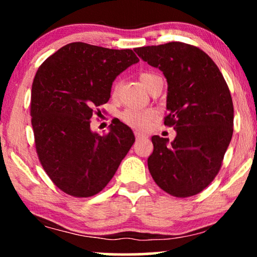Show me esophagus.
Segmentation results:
<instances>
[{"instance_id": "1", "label": "esophagus", "mask_w": 257, "mask_h": 257, "mask_svg": "<svg viewBox=\"0 0 257 257\" xmlns=\"http://www.w3.org/2000/svg\"><path fill=\"white\" fill-rule=\"evenodd\" d=\"M135 136H136V139L137 140H143V139H147V136L144 135L142 132H135Z\"/></svg>"}]
</instances>
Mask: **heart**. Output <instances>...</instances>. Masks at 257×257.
Listing matches in <instances>:
<instances>
[{
  "mask_svg": "<svg viewBox=\"0 0 257 257\" xmlns=\"http://www.w3.org/2000/svg\"><path fill=\"white\" fill-rule=\"evenodd\" d=\"M161 79V77L156 72H143L140 73L139 80L142 83V85L145 87L147 91H150L151 87L157 80ZM118 85L114 86V91L117 90ZM156 115V112L151 108H146V110H140V108H127L121 113L122 121H125L126 124L136 128H146L150 125V122Z\"/></svg>",
  "mask_w": 257,
  "mask_h": 257,
  "instance_id": "1",
  "label": "heart"
}]
</instances>
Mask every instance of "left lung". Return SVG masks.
<instances>
[{
    "mask_svg": "<svg viewBox=\"0 0 257 257\" xmlns=\"http://www.w3.org/2000/svg\"><path fill=\"white\" fill-rule=\"evenodd\" d=\"M167 79L164 124L177 137H152L150 173L159 187L177 198L203 191L219 173L233 136V100L213 59L193 45L171 42L135 49Z\"/></svg>",
    "mask_w": 257,
    "mask_h": 257,
    "instance_id": "8db88e82",
    "label": "left lung"
}]
</instances>
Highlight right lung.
<instances>
[{
    "instance_id": "1",
    "label": "right lung",
    "mask_w": 257,
    "mask_h": 257,
    "mask_svg": "<svg viewBox=\"0 0 257 257\" xmlns=\"http://www.w3.org/2000/svg\"><path fill=\"white\" fill-rule=\"evenodd\" d=\"M139 62L131 49L66 44L38 68L31 87V125L38 159L57 187L76 198L99 193L135 143L124 122L106 135L90 127L119 73Z\"/></svg>"
}]
</instances>
